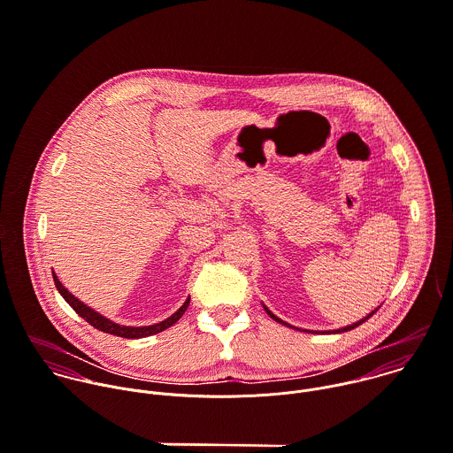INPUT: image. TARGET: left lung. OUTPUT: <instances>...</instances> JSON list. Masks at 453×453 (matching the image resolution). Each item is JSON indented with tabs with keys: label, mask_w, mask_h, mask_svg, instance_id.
I'll list each match as a JSON object with an SVG mask.
<instances>
[{
	"label": "left lung",
	"mask_w": 453,
	"mask_h": 453,
	"mask_svg": "<svg viewBox=\"0 0 453 453\" xmlns=\"http://www.w3.org/2000/svg\"><path fill=\"white\" fill-rule=\"evenodd\" d=\"M264 308H265V306H264ZM265 311H267V315H269V317H273V319H274V320H276V322H281V324H285V326H288V324H287V322H283V320H281V319H278V317H276V315H274V313H271V311H269V310H267V308H265ZM375 311H377V310H373V311H372V313H370V315H366V317H365V319H361V320H359V322H356V324H350V326H347V327H342V329H334V331H333V333H343V331H350V329H354V327H357V326H359V324H363V322H365V320H368V319H370V317H372V315H373V313H375ZM288 327H292V326H288ZM308 333H313V331H308Z\"/></svg>",
	"instance_id": "left-lung-1"
}]
</instances>
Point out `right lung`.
Wrapping results in <instances>:
<instances>
[{"label": "right lung", "mask_w": 453, "mask_h": 453, "mask_svg": "<svg viewBox=\"0 0 453 453\" xmlns=\"http://www.w3.org/2000/svg\"><path fill=\"white\" fill-rule=\"evenodd\" d=\"M53 280H55V285H57V288H58V292L64 296V299L73 306V310L81 317V319H85L90 326H94L96 329H99V331H103V333H108V334H115V336H122V338H143V336H150V334H156V333H161V331H165L166 327H170V326H173L182 315H184V311L188 310V306H189V297L186 299V303L172 315V317H168L166 320H163V322H159V324H154V326H143V327H131V326H120V324H115V322H111L110 319H106V317H103V315H99L96 310H92L90 306H87V304H83L78 297H74L62 283H60V280L57 278V274H53Z\"/></svg>", "instance_id": "add662e5"}]
</instances>
